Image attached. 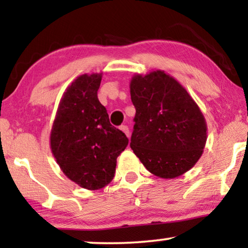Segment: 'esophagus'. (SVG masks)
Wrapping results in <instances>:
<instances>
[{
    "label": "esophagus",
    "mask_w": 248,
    "mask_h": 248,
    "mask_svg": "<svg viewBox=\"0 0 248 248\" xmlns=\"http://www.w3.org/2000/svg\"><path fill=\"white\" fill-rule=\"evenodd\" d=\"M120 129L124 131V134H126L127 137H129V128H128V126H124V124H122V126H120Z\"/></svg>",
    "instance_id": "34e87169"
}]
</instances>
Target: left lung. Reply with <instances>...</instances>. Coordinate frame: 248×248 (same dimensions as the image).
I'll return each instance as SVG.
<instances>
[{"mask_svg":"<svg viewBox=\"0 0 248 248\" xmlns=\"http://www.w3.org/2000/svg\"><path fill=\"white\" fill-rule=\"evenodd\" d=\"M136 108L130 147L150 173L181 176L196 165L207 140L205 118L180 82L164 71L130 81Z\"/></svg>","mask_w":248,"mask_h":248,"instance_id":"8db88e82","label":"left lung"}]
</instances>
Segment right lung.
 <instances>
[{
    "label": "right lung",
    "mask_w": 248,
    "mask_h": 248,
    "mask_svg": "<svg viewBox=\"0 0 248 248\" xmlns=\"http://www.w3.org/2000/svg\"><path fill=\"white\" fill-rule=\"evenodd\" d=\"M102 73L78 77L62 95L50 146L59 167L78 186L98 190L113 180L117 158L128 145L120 129L109 124L97 92Z\"/></svg>",
    "instance_id": "1"
}]
</instances>
